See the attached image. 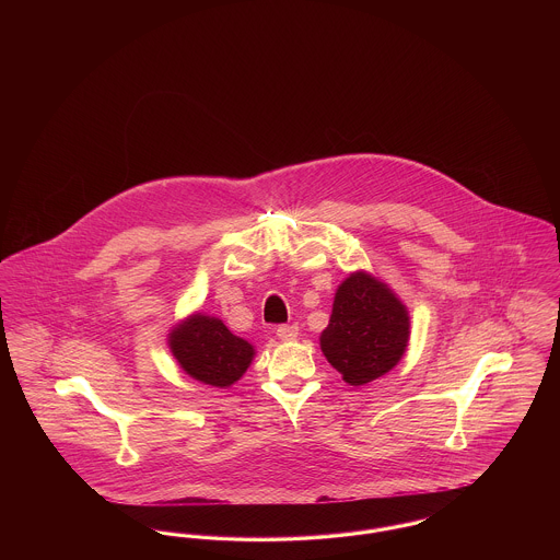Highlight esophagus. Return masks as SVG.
Returning a JSON list of instances; mask_svg holds the SVG:
<instances>
[{
  "label": "esophagus",
  "mask_w": 560,
  "mask_h": 560,
  "mask_svg": "<svg viewBox=\"0 0 560 560\" xmlns=\"http://www.w3.org/2000/svg\"><path fill=\"white\" fill-rule=\"evenodd\" d=\"M277 336L283 342H292V340L298 338V327L295 325H281V327H277Z\"/></svg>",
  "instance_id": "34e87169"
}]
</instances>
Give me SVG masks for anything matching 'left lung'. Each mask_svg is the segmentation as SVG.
I'll use <instances>...</instances> for the list:
<instances>
[{"mask_svg": "<svg viewBox=\"0 0 560 560\" xmlns=\"http://www.w3.org/2000/svg\"><path fill=\"white\" fill-rule=\"evenodd\" d=\"M409 334V311L399 295L372 272L354 270L336 290L319 345L347 384L363 386L399 365Z\"/></svg>", "mask_w": 560, "mask_h": 560, "instance_id": "8db88e82", "label": "left lung"}]
</instances>
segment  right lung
Segmentation results:
<instances>
[{
	"instance_id": "add662e5",
	"label": "right lung",
	"mask_w": 560,
	"mask_h": 560,
	"mask_svg": "<svg viewBox=\"0 0 560 560\" xmlns=\"http://www.w3.org/2000/svg\"><path fill=\"white\" fill-rule=\"evenodd\" d=\"M167 347L188 377L213 388L233 386L256 357L254 345L206 313L178 320L167 334Z\"/></svg>"
}]
</instances>
